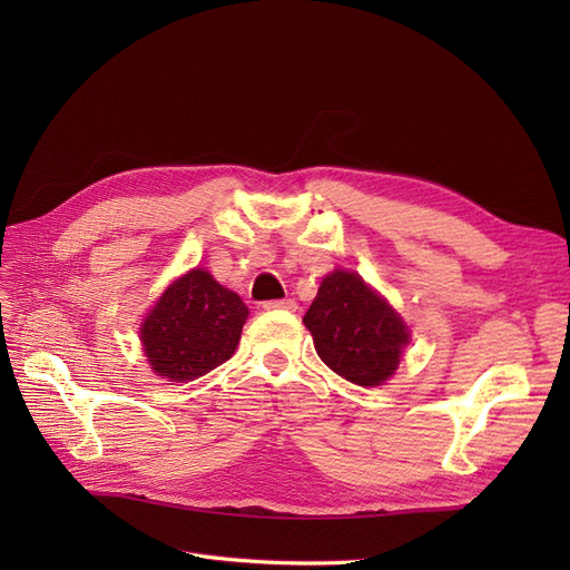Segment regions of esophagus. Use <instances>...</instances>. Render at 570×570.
I'll use <instances>...</instances> for the list:
<instances>
[{
  "mask_svg": "<svg viewBox=\"0 0 570 570\" xmlns=\"http://www.w3.org/2000/svg\"><path fill=\"white\" fill-rule=\"evenodd\" d=\"M264 308L266 312H295L297 302L295 299H275V302H266Z\"/></svg>",
  "mask_w": 570,
  "mask_h": 570,
  "instance_id": "obj_1",
  "label": "esophagus"
}]
</instances>
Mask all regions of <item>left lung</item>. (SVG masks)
I'll list each match as a JSON object with an SVG mask.
<instances>
[{
  "mask_svg": "<svg viewBox=\"0 0 570 570\" xmlns=\"http://www.w3.org/2000/svg\"><path fill=\"white\" fill-rule=\"evenodd\" d=\"M304 325L327 368L361 387L383 385L411 335L402 316L354 271L325 275Z\"/></svg>",
  "mask_w": 570,
  "mask_h": 570,
  "instance_id": "1",
  "label": "left lung"
}]
</instances>
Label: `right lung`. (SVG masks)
Returning <instances> with one entry per match:
<instances>
[{"instance_id":"1","label":"right lung","mask_w":570,"mask_h":570,"mask_svg":"<svg viewBox=\"0 0 570 570\" xmlns=\"http://www.w3.org/2000/svg\"><path fill=\"white\" fill-rule=\"evenodd\" d=\"M249 316L245 302L204 268L174 281L140 325L151 371L174 383L226 364L235 354Z\"/></svg>"}]
</instances>
